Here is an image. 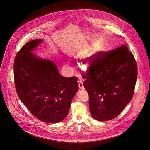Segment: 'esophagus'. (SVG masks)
<instances>
[{
  "label": "esophagus",
  "instance_id": "esophagus-1",
  "mask_svg": "<svg viewBox=\"0 0 150 150\" xmlns=\"http://www.w3.org/2000/svg\"><path fill=\"white\" fill-rule=\"evenodd\" d=\"M78 85H79V88L80 89H84L83 82H82V81H79V82Z\"/></svg>",
  "mask_w": 150,
  "mask_h": 150
}]
</instances>
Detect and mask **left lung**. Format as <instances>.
Returning a JSON list of instances; mask_svg holds the SVG:
<instances>
[{"label": "left lung", "instance_id": "left-lung-1", "mask_svg": "<svg viewBox=\"0 0 150 150\" xmlns=\"http://www.w3.org/2000/svg\"><path fill=\"white\" fill-rule=\"evenodd\" d=\"M83 86L89 96L93 117L106 121L118 116L131 100L137 77V67L126 45L90 57Z\"/></svg>", "mask_w": 150, "mask_h": 150}]
</instances>
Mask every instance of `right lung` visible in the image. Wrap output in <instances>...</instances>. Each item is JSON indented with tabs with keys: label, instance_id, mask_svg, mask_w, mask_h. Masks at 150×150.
Wrapping results in <instances>:
<instances>
[{
	"label": "right lung",
	"instance_id": "right-lung-1",
	"mask_svg": "<svg viewBox=\"0 0 150 150\" xmlns=\"http://www.w3.org/2000/svg\"><path fill=\"white\" fill-rule=\"evenodd\" d=\"M42 40L30 41L15 57L14 83L20 100L34 116L48 123L63 121L78 89L77 77L62 76L54 63L30 51Z\"/></svg>",
	"mask_w": 150,
	"mask_h": 150
}]
</instances>
